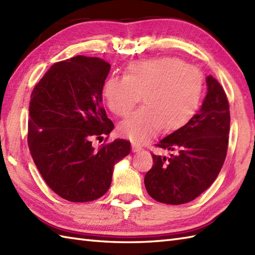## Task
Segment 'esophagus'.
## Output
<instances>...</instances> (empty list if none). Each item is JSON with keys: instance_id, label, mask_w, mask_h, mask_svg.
Masks as SVG:
<instances>
[{"instance_id": "1", "label": "esophagus", "mask_w": 255, "mask_h": 255, "mask_svg": "<svg viewBox=\"0 0 255 255\" xmlns=\"http://www.w3.org/2000/svg\"><path fill=\"white\" fill-rule=\"evenodd\" d=\"M142 147L140 144L136 143V142H132V151L133 152H138V151H141Z\"/></svg>"}]
</instances>
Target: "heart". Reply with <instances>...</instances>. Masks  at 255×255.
I'll use <instances>...</instances> for the list:
<instances>
[{"label": "heart", "mask_w": 255, "mask_h": 255, "mask_svg": "<svg viewBox=\"0 0 255 255\" xmlns=\"http://www.w3.org/2000/svg\"><path fill=\"white\" fill-rule=\"evenodd\" d=\"M204 78L200 70L177 58L133 62L124 78H108L103 96L113 114L126 117L142 95L144 106L119 126L124 137L143 141L161 128L174 131L191 121L202 100Z\"/></svg>", "instance_id": "1"}]
</instances>
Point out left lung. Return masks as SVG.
<instances>
[{
  "label": "left lung",
  "instance_id": "left-lung-1",
  "mask_svg": "<svg viewBox=\"0 0 255 255\" xmlns=\"http://www.w3.org/2000/svg\"><path fill=\"white\" fill-rule=\"evenodd\" d=\"M206 81L207 95L200 111L155 144L173 151L170 158L151 154L153 165L144 176V186L156 202H191L214 183L224 165L229 142V102L217 80L209 75Z\"/></svg>",
  "mask_w": 255,
  "mask_h": 255
}]
</instances>
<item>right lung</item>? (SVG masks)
Returning <instances> with one entry per match:
<instances>
[{
  "label": "right lung",
  "instance_id": "right-lung-1",
  "mask_svg": "<svg viewBox=\"0 0 255 255\" xmlns=\"http://www.w3.org/2000/svg\"><path fill=\"white\" fill-rule=\"evenodd\" d=\"M110 70L101 58L75 56L53 63L31 92V158L47 185L69 202L102 197L111 186L114 164L130 152L124 139L92 145V139L108 136L114 128L102 106Z\"/></svg>",
  "mask_w": 255,
  "mask_h": 255
}]
</instances>
